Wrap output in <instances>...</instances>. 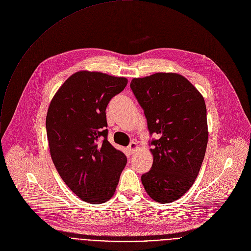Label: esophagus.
Instances as JSON below:
<instances>
[{
	"mask_svg": "<svg viewBox=\"0 0 251 251\" xmlns=\"http://www.w3.org/2000/svg\"><path fill=\"white\" fill-rule=\"evenodd\" d=\"M137 150H138V145H137V143H135V142H132V143L129 145V147H128V151H129L130 153H134Z\"/></svg>",
	"mask_w": 251,
	"mask_h": 251,
	"instance_id": "obj_1",
	"label": "esophagus"
}]
</instances>
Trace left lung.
I'll return each instance as SVG.
<instances>
[{
	"instance_id": "1",
	"label": "left lung",
	"mask_w": 251,
	"mask_h": 251,
	"mask_svg": "<svg viewBox=\"0 0 251 251\" xmlns=\"http://www.w3.org/2000/svg\"><path fill=\"white\" fill-rule=\"evenodd\" d=\"M130 87L145 110L152 140L151 169L142 176L156 202L182 198L195 183L207 147L206 105L202 95L183 75L157 72L134 78Z\"/></svg>"
}]
</instances>
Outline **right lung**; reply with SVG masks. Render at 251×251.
<instances>
[{
    "label": "right lung",
    "instance_id": "obj_1",
    "mask_svg": "<svg viewBox=\"0 0 251 251\" xmlns=\"http://www.w3.org/2000/svg\"><path fill=\"white\" fill-rule=\"evenodd\" d=\"M125 77L81 70L59 87L49 105L46 129L52 162L82 201L103 203L115 193L127 163L107 141L105 109L127 86Z\"/></svg>",
    "mask_w": 251,
    "mask_h": 251
}]
</instances>
